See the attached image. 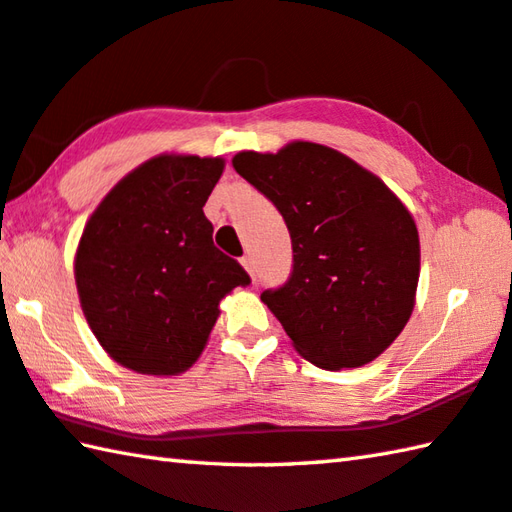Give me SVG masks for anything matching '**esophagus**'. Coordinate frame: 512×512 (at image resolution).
I'll return each mask as SVG.
<instances>
[{"label":"esophagus","mask_w":512,"mask_h":512,"mask_svg":"<svg viewBox=\"0 0 512 512\" xmlns=\"http://www.w3.org/2000/svg\"><path fill=\"white\" fill-rule=\"evenodd\" d=\"M239 262H241V266L246 268V273H248L250 277H255V262H253V257H250V255H244V257L239 259Z\"/></svg>","instance_id":"1"}]
</instances>
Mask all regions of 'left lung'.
<instances>
[{
  "label": "left lung",
  "mask_w": 512,
  "mask_h": 512,
  "mask_svg": "<svg viewBox=\"0 0 512 512\" xmlns=\"http://www.w3.org/2000/svg\"><path fill=\"white\" fill-rule=\"evenodd\" d=\"M237 174L280 210L293 271L262 302L302 358L322 369L378 358L410 320L421 244L410 210L387 185L327 145L239 152Z\"/></svg>",
  "instance_id": "1"
}]
</instances>
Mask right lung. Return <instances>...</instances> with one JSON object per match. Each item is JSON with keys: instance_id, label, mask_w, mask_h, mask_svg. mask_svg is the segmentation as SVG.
<instances>
[{"instance_id": "1", "label": "right lung", "mask_w": 512, "mask_h": 512, "mask_svg": "<svg viewBox=\"0 0 512 512\" xmlns=\"http://www.w3.org/2000/svg\"><path fill=\"white\" fill-rule=\"evenodd\" d=\"M224 159L161 154L109 190L76 250V286L91 331L118 365L176 376L192 367L219 302L250 284L212 244L203 206Z\"/></svg>"}]
</instances>
